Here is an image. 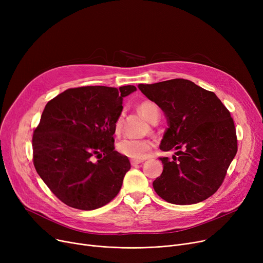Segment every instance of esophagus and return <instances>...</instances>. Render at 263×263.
Segmentation results:
<instances>
[{
	"label": "esophagus",
	"mask_w": 263,
	"mask_h": 263,
	"mask_svg": "<svg viewBox=\"0 0 263 263\" xmlns=\"http://www.w3.org/2000/svg\"><path fill=\"white\" fill-rule=\"evenodd\" d=\"M143 162H144L143 160H131V165H132V166H136V165H139Z\"/></svg>",
	"instance_id": "obj_1"
}]
</instances>
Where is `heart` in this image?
<instances>
[{"label":"heart","instance_id":"b5f03b06","mask_svg":"<svg viewBox=\"0 0 263 263\" xmlns=\"http://www.w3.org/2000/svg\"><path fill=\"white\" fill-rule=\"evenodd\" d=\"M140 113L150 122L159 119L160 110L158 105L153 101H143L139 104ZM122 127V116L119 115L115 121V133L118 134ZM153 148V143L149 140L123 139L117 144V150L123 156L133 160H143L147 157Z\"/></svg>","mask_w":263,"mask_h":263}]
</instances>
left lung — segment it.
<instances>
[{
    "instance_id": "obj_1",
    "label": "left lung",
    "mask_w": 263,
    "mask_h": 263,
    "mask_svg": "<svg viewBox=\"0 0 263 263\" xmlns=\"http://www.w3.org/2000/svg\"><path fill=\"white\" fill-rule=\"evenodd\" d=\"M139 88L167 118L160 149L177 150L172 160L160 158L163 172L153 183L156 193L175 204L209 198L222 185L238 151L229 110L214 92L184 79L140 84Z\"/></svg>"
}]
</instances>
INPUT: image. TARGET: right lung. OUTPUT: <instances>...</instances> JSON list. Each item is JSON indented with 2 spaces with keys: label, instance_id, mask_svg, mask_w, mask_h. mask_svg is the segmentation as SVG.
<instances>
[{
  "label": "right lung",
  "instance_id": "1",
  "mask_svg": "<svg viewBox=\"0 0 263 263\" xmlns=\"http://www.w3.org/2000/svg\"><path fill=\"white\" fill-rule=\"evenodd\" d=\"M135 90L133 85L69 88L47 103L33 133V162L67 205L95 210L119 193L131 164L115 150V121L122 99Z\"/></svg>",
  "mask_w": 263,
  "mask_h": 263
}]
</instances>
